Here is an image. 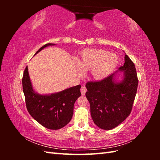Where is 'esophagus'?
Returning a JSON list of instances; mask_svg holds the SVG:
<instances>
[{
	"label": "esophagus",
	"instance_id": "1",
	"mask_svg": "<svg viewBox=\"0 0 160 160\" xmlns=\"http://www.w3.org/2000/svg\"><path fill=\"white\" fill-rule=\"evenodd\" d=\"M87 91V89L85 86H82L81 88V95H85V93Z\"/></svg>",
	"mask_w": 160,
	"mask_h": 160
}]
</instances>
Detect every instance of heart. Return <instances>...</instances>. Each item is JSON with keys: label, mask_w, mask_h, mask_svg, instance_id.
I'll return each mask as SVG.
<instances>
[{"label": "heart", "mask_w": 160, "mask_h": 160, "mask_svg": "<svg viewBox=\"0 0 160 160\" xmlns=\"http://www.w3.org/2000/svg\"><path fill=\"white\" fill-rule=\"evenodd\" d=\"M77 61L81 69H91V76L94 80L102 81L117 68L119 59L114 53H109L107 51L86 49L81 51ZM79 71L81 73L80 69Z\"/></svg>", "instance_id": "b5f03b06"}]
</instances>
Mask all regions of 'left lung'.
Listing matches in <instances>:
<instances>
[{
    "label": "left lung",
    "mask_w": 160,
    "mask_h": 160,
    "mask_svg": "<svg viewBox=\"0 0 160 160\" xmlns=\"http://www.w3.org/2000/svg\"><path fill=\"white\" fill-rule=\"evenodd\" d=\"M121 72L123 78L118 81L116 75ZM138 85L135 65L126 54L124 65L117 71L102 81L87 83L85 95L97 126L109 130L122 123L132 111Z\"/></svg>",
    "instance_id": "obj_1"
}]
</instances>
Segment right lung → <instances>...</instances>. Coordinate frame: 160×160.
I'll list each match as a JSON object with an SVG mask.
<instances>
[{
  "label": "right lung",
  "instance_id": "obj_1",
  "mask_svg": "<svg viewBox=\"0 0 160 160\" xmlns=\"http://www.w3.org/2000/svg\"><path fill=\"white\" fill-rule=\"evenodd\" d=\"M55 44L48 43L38 49L35 55L44 48ZM23 93L28 113L43 127L59 129L65 127L73 115V106L81 96V85H76L58 93L42 95L33 89L28 67L24 71L22 79Z\"/></svg>",
  "mask_w": 160,
  "mask_h": 160
}]
</instances>
